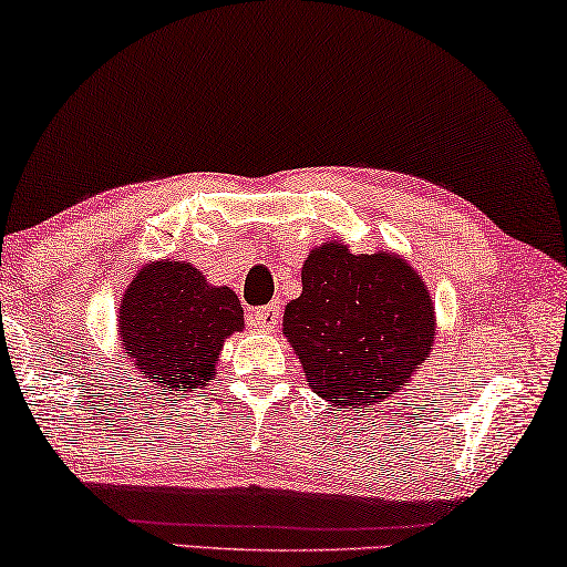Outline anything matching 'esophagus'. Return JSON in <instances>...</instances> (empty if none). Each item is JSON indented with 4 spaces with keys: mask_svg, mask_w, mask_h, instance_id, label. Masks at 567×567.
<instances>
[{
    "mask_svg": "<svg viewBox=\"0 0 567 567\" xmlns=\"http://www.w3.org/2000/svg\"><path fill=\"white\" fill-rule=\"evenodd\" d=\"M281 321V306L278 303H268L264 309H254L250 311V323L261 331H274Z\"/></svg>",
    "mask_w": 567,
    "mask_h": 567,
    "instance_id": "obj_1",
    "label": "esophagus"
}]
</instances>
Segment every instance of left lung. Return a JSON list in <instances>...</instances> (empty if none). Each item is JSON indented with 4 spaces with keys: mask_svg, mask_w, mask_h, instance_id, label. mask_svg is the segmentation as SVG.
<instances>
[{
    "mask_svg": "<svg viewBox=\"0 0 567 567\" xmlns=\"http://www.w3.org/2000/svg\"><path fill=\"white\" fill-rule=\"evenodd\" d=\"M301 286L284 311V337L311 392L361 412L412 382L437 337L432 296L412 264L327 240L303 261Z\"/></svg>",
    "mask_w": 567,
    "mask_h": 567,
    "instance_id": "left-lung-1",
    "label": "left lung"
}]
</instances>
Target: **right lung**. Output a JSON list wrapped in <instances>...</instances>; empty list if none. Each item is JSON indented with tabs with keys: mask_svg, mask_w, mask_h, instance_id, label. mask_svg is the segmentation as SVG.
<instances>
[{
	"mask_svg": "<svg viewBox=\"0 0 567 567\" xmlns=\"http://www.w3.org/2000/svg\"><path fill=\"white\" fill-rule=\"evenodd\" d=\"M120 349L165 396L206 389L223 341L244 331V306L228 286H213L178 258L145 264L117 311Z\"/></svg>",
	"mask_w": 567,
	"mask_h": 567,
	"instance_id": "1",
	"label": "right lung"
}]
</instances>
